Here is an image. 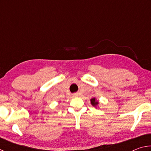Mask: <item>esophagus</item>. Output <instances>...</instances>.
<instances>
[{
  "instance_id": "obj_1",
  "label": "esophagus",
  "mask_w": 151,
  "mask_h": 151,
  "mask_svg": "<svg viewBox=\"0 0 151 151\" xmlns=\"http://www.w3.org/2000/svg\"><path fill=\"white\" fill-rule=\"evenodd\" d=\"M78 96V94H76V93H75V94H73V96Z\"/></svg>"
}]
</instances>
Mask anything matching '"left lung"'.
I'll list each match as a JSON object with an SVG mask.
<instances>
[{"instance_id": "left-lung-1", "label": "left lung", "mask_w": 151, "mask_h": 151, "mask_svg": "<svg viewBox=\"0 0 151 151\" xmlns=\"http://www.w3.org/2000/svg\"><path fill=\"white\" fill-rule=\"evenodd\" d=\"M91 104H93V106H95V105H96L97 104H98V102H96V101L95 99H94V98L92 99L91 100Z\"/></svg>"}]
</instances>
